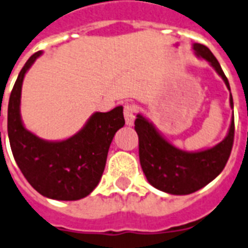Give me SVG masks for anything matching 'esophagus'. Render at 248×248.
I'll use <instances>...</instances> for the list:
<instances>
[{
	"instance_id": "obj_1",
	"label": "esophagus",
	"mask_w": 248,
	"mask_h": 248,
	"mask_svg": "<svg viewBox=\"0 0 248 248\" xmlns=\"http://www.w3.org/2000/svg\"><path fill=\"white\" fill-rule=\"evenodd\" d=\"M137 114V106L134 104H126L124 106V118H125V123L128 125H133L134 119H136Z\"/></svg>"
}]
</instances>
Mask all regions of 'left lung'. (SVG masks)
<instances>
[{
    "label": "left lung",
    "mask_w": 248,
    "mask_h": 248,
    "mask_svg": "<svg viewBox=\"0 0 248 248\" xmlns=\"http://www.w3.org/2000/svg\"><path fill=\"white\" fill-rule=\"evenodd\" d=\"M194 50L216 68L231 91L230 82L219 62L209 49L196 43ZM231 106L233 108L232 95ZM134 129L139 139V161L148 183L173 195L195 193L216 179L226 167L234 140V119L231 123L228 136L219 144L194 153L184 152L170 144L142 115L137 116Z\"/></svg>",
    "instance_id": "left-lung-1"
}]
</instances>
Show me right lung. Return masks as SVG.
<instances>
[{"label": "right lung", "mask_w": 248, "mask_h": 248, "mask_svg": "<svg viewBox=\"0 0 248 248\" xmlns=\"http://www.w3.org/2000/svg\"><path fill=\"white\" fill-rule=\"evenodd\" d=\"M36 52L18 73L10 95L7 132L12 155L28 183L43 196L78 200L89 195L101 179L108 152L118 129L124 126L123 108L95 112L85 128L62 142H46L28 132L20 118L21 85Z\"/></svg>", "instance_id": "add662e5"}]
</instances>
